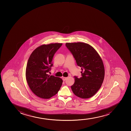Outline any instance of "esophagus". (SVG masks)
Instances as JSON below:
<instances>
[{
    "label": "esophagus",
    "instance_id": "esophagus-1",
    "mask_svg": "<svg viewBox=\"0 0 131 131\" xmlns=\"http://www.w3.org/2000/svg\"><path fill=\"white\" fill-rule=\"evenodd\" d=\"M67 77H62V80H63V81H64L67 80Z\"/></svg>",
    "mask_w": 131,
    "mask_h": 131
}]
</instances>
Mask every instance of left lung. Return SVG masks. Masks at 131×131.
I'll use <instances>...</instances> for the list:
<instances>
[{
  "label": "left lung",
  "instance_id": "left-lung-1",
  "mask_svg": "<svg viewBox=\"0 0 131 131\" xmlns=\"http://www.w3.org/2000/svg\"><path fill=\"white\" fill-rule=\"evenodd\" d=\"M66 46L81 68V77L75 76V83L71 89L75 95L87 99L97 92L104 77L102 60L94 48L82 42L66 43Z\"/></svg>",
  "mask_w": 131,
  "mask_h": 131
}]
</instances>
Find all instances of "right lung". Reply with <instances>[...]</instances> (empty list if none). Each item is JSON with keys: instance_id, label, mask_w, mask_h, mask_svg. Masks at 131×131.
Listing matches in <instances>:
<instances>
[{"instance_id": "1", "label": "right lung", "mask_w": 131, "mask_h": 131, "mask_svg": "<svg viewBox=\"0 0 131 131\" xmlns=\"http://www.w3.org/2000/svg\"><path fill=\"white\" fill-rule=\"evenodd\" d=\"M62 43L41 45L30 54L27 62L26 77L32 91L39 97L49 99L57 93L62 83L61 79L48 73L53 66V58Z\"/></svg>"}]
</instances>
